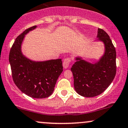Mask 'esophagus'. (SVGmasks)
Here are the masks:
<instances>
[{
  "label": "esophagus",
  "instance_id": "1",
  "mask_svg": "<svg viewBox=\"0 0 128 128\" xmlns=\"http://www.w3.org/2000/svg\"><path fill=\"white\" fill-rule=\"evenodd\" d=\"M70 62H71V58H69V57L64 58V60H63V62H62L64 68H68L69 65H70Z\"/></svg>",
  "mask_w": 128,
  "mask_h": 128
}]
</instances>
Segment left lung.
I'll use <instances>...</instances> for the list:
<instances>
[{"label":"left lung","mask_w":128,"mask_h":128,"mask_svg":"<svg viewBox=\"0 0 128 128\" xmlns=\"http://www.w3.org/2000/svg\"><path fill=\"white\" fill-rule=\"evenodd\" d=\"M97 37L104 42L105 48L104 55L99 61L92 64L78 57L71 68L76 92L86 98L102 93L116 74V51L112 41L108 34L100 28H98Z\"/></svg>","instance_id":"obj_1"}]
</instances>
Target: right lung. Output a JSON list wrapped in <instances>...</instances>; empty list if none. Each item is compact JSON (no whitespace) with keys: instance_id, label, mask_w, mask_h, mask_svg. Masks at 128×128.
<instances>
[{"instance_id":"add662e5","label":"right lung","mask_w":128,"mask_h":128,"mask_svg":"<svg viewBox=\"0 0 128 128\" xmlns=\"http://www.w3.org/2000/svg\"><path fill=\"white\" fill-rule=\"evenodd\" d=\"M36 27L26 29L17 36L10 50L9 61L16 86L28 96L42 99L52 94L63 67L61 59L36 62L23 55L21 45L24 36Z\"/></svg>"}]
</instances>
